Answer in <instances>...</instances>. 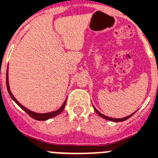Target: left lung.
<instances>
[{
    "mask_svg": "<svg viewBox=\"0 0 158 158\" xmlns=\"http://www.w3.org/2000/svg\"><path fill=\"white\" fill-rule=\"evenodd\" d=\"M94 108V110H95V112H96V113H98V115H99V116H100L101 117H103V118H104V119H106V120H108V121H112V122H123V121H126L127 119L130 118L131 116H133V115L135 114V113H132V114H131L130 116H128V117H123V118H118V119H117V118H113V117H107V116H105V115H103V114H102V113H99V111L97 110L95 108Z\"/></svg>",
    "mask_w": 158,
    "mask_h": 158,
    "instance_id": "8db88e82",
    "label": "left lung"
}]
</instances>
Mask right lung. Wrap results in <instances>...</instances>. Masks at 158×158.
I'll list each match as a JSON object with an SVG mask.
<instances>
[{"mask_svg": "<svg viewBox=\"0 0 158 158\" xmlns=\"http://www.w3.org/2000/svg\"><path fill=\"white\" fill-rule=\"evenodd\" d=\"M6 86H7V89H8V92L9 94H10V97L12 98V99H14V101H15V103H17L18 105L19 106L20 108H22V109H23V110L26 112V113H27V114L30 116L31 117H32L33 119L35 120H38V121H45V120H47V119H50V118H51V117H56L57 115L60 114V113H62V111L64 110V107H65V104H66V100H65V102L64 103V104L62 105V107L59 109H58V110L56 111H54V112H51V113H34V112H31V111L28 110L27 108H26L25 107H23V106L21 104V103H19V102L17 101V99H15V97H14V95L12 94V93H11L10 89V85H9V81H8V69H7V72H6Z\"/></svg>", "mask_w": 158, "mask_h": 158, "instance_id": "obj_1", "label": "right lung"}]
</instances>
